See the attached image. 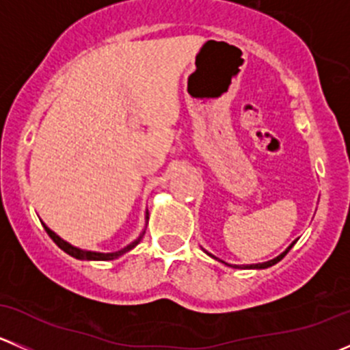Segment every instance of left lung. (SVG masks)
<instances>
[{"instance_id":"left-lung-1","label":"left lung","mask_w":350,"mask_h":350,"mask_svg":"<svg viewBox=\"0 0 350 350\" xmlns=\"http://www.w3.org/2000/svg\"><path fill=\"white\" fill-rule=\"evenodd\" d=\"M295 243H296V241L293 242L291 245H289L288 249H286L283 254H280V256H278L276 259H273V260H267V262H260V264H247V266H235V264H227V262H224V260H220V259H218V257L211 256V254H208V252H206V254H208V256H211V257H213V259H217V260H220V262L227 264V266H230V267H235V269H266V267H271V266H274V264H276V262H280V260L283 259V257L286 256V254L289 252V249H291V247L295 245Z\"/></svg>"}]
</instances>
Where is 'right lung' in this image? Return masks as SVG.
Instances as JSON below:
<instances>
[{
	"label": "right lung",
	"mask_w": 350,
	"mask_h": 350,
	"mask_svg": "<svg viewBox=\"0 0 350 350\" xmlns=\"http://www.w3.org/2000/svg\"><path fill=\"white\" fill-rule=\"evenodd\" d=\"M146 218H149V213H147V217H146ZM44 228H45V232H47V234H49V237H51L52 241H54L55 243H57V245L61 247V249L64 250L66 254H69V256L76 257V259H83V260H113V259H116V257L123 256V254H125V252H129V250H132L133 247L137 245V243H139L140 241H142L144 234H146V232H142V234L139 235V239H135V241H133L132 243H129V245H126V247H123L122 250H116V252H108V254H103V252H91V250L77 249V247L70 245L69 242L62 241V239L59 237L57 234H54V232H52L51 228L47 227V225H44Z\"/></svg>",
	"instance_id": "add662e5"
}]
</instances>
